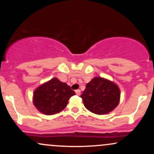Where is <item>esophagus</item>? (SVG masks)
<instances>
[{
    "label": "esophagus",
    "instance_id": "1",
    "mask_svg": "<svg viewBox=\"0 0 154 154\" xmlns=\"http://www.w3.org/2000/svg\"><path fill=\"white\" fill-rule=\"evenodd\" d=\"M75 92H76V94H77V95H80V90H76Z\"/></svg>",
    "mask_w": 154,
    "mask_h": 154
}]
</instances>
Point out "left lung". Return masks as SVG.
I'll list each match as a JSON object with an SVG mask.
<instances>
[{"mask_svg": "<svg viewBox=\"0 0 154 154\" xmlns=\"http://www.w3.org/2000/svg\"><path fill=\"white\" fill-rule=\"evenodd\" d=\"M80 97L88 110L96 114H105L117 106L120 91L114 82L101 77H95L86 85Z\"/></svg>", "mask_w": 154, "mask_h": 154, "instance_id": "left-lung-1", "label": "left lung"}]
</instances>
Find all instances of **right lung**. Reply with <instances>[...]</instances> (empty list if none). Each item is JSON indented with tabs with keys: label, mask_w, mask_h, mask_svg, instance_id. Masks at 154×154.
<instances>
[{
	"label": "right lung",
	"mask_w": 154,
	"mask_h": 154,
	"mask_svg": "<svg viewBox=\"0 0 154 154\" xmlns=\"http://www.w3.org/2000/svg\"><path fill=\"white\" fill-rule=\"evenodd\" d=\"M74 95L75 92L66 83L53 78L35 90L33 102L40 112L53 115L64 109Z\"/></svg>",
	"instance_id": "obj_1"
}]
</instances>
